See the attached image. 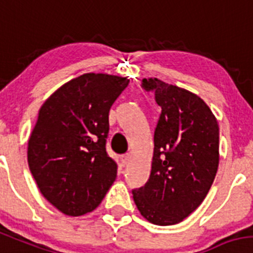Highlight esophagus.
Segmentation results:
<instances>
[{
	"label": "esophagus",
	"instance_id": "esophagus-1",
	"mask_svg": "<svg viewBox=\"0 0 253 253\" xmlns=\"http://www.w3.org/2000/svg\"><path fill=\"white\" fill-rule=\"evenodd\" d=\"M129 161H130V154H123L122 157H120V162H122L123 167L126 166V164L129 163Z\"/></svg>",
	"mask_w": 253,
	"mask_h": 253
}]
</instances>
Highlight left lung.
Listing matches in <instances>:
<instances>
[{
  "label": "left lung",
  "instance_id": "obj_1",
  "mask_svg": "<svg viewBox=\"0 0 253 253\" xmlns=\"http://www.w3.org/2000/svg\"><path fill=\"white\" fill-rule=\"evenodd\" d=\"M162 109L154 130L149 179L134 188V202L150 223L182 222L207 196L219 162V128L202 99L157 78L143 79Z\"/></svg>",
  "mask_w": 253,
  "mask_h": 253
}]
</instances>
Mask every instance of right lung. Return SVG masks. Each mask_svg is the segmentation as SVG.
Masks as SVG:
<instances>
[{
  "instance_id": "1",
  "label": "right lung",
  "mask_w": 253,
  "mask_h": 253,
  "mask_svg": "<svg viewBox=\"0 0 253 253\" xmlns=\"http://www.w3.org/2000/svg\"><path fill=\"white\" fill-rule=\"evenodd\" d=\"M129 80L84 74L43 103L27 148L37 187L68 216H83L101 203L115 180L117 162L106 152L109 111Z\"/></svg>"
}]
</instances>
